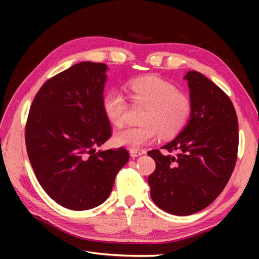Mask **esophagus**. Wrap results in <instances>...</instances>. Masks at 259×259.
Masks as SVG:
<instances>
[{"label": "esophagus", "instance_id": "1", "mask_svg": "<svg viewBox=\"0 0 259 259\" xmlns=\"http://www.w3.org/2000/svg\"><path fill=\"white\" fill-rule=\"evenodd\" d=\"M143 154H144L143 151H130V156L131 157H137V156H140Z\"/></svg>", "mask_w": 259, "mask_h": 259}]
</instances>
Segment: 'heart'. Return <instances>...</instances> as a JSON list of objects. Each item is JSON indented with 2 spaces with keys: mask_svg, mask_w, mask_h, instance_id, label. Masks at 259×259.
<instances>
[{
  "mask_svg": "<svg viewBox=\"0 0 259 259\" xmlns=\"http://www.w3.org/2000/svg\"><path fill=\"white\" fill-rule=\"evenodd\" d=\"M129 97L135 105L146 107L138 126H128L114 135V144L138 151L156 139L174 137L185 128L192 115V100L172 83L157 76L135 78L128 83ZM128 104L120 91H109L103 98V111L113 125L124 123Z\"/></svg>",
  "mask_w": 259,
  "mask_h": 259,
  "instance_id": "heart-1",
  "label": "heart"
}]
</instances>
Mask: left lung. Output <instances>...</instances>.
Masks as SVG:
<instances>
[{"instance_id": "left-lung-1", "label": "left lung", "mask_w": 259, "mask_h": 259, "mask_svg": "<svg viewBox=\"0 0 259 259\" xmlns=\"http://www.w3.org/2000/svg\"><path fill=\"white\" fill-rule=\"evenodd\" d=\"M192 115L172 142L147 153L156 168L148 176L151 198L157 207L177 216L207 208L224 190L233 172L239 146L238 116L224 91L196 71L185 76Z\"/></svg>"}]
</instances>
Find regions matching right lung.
Wrapping results in <instances>:
<instances>
[{
    "label": "right lung",
    "mask_w": 259,
    "mask_h": 259,
    "mask_svg": "<svg viewBox=\"0 0 259 259\" xmlns=\"http://www.w3.org/2000/svg\"><path fill=\"white\" fill-rule=\"evenodd\" d=\"M107 66L83 61L49 78L29 108L25 142L38 183L57 203L88 210L111 194L125 148L96 152L112 136L103 111Z\"/></svg>",
    "instance_id": "add662e5"
}]
</instances>
